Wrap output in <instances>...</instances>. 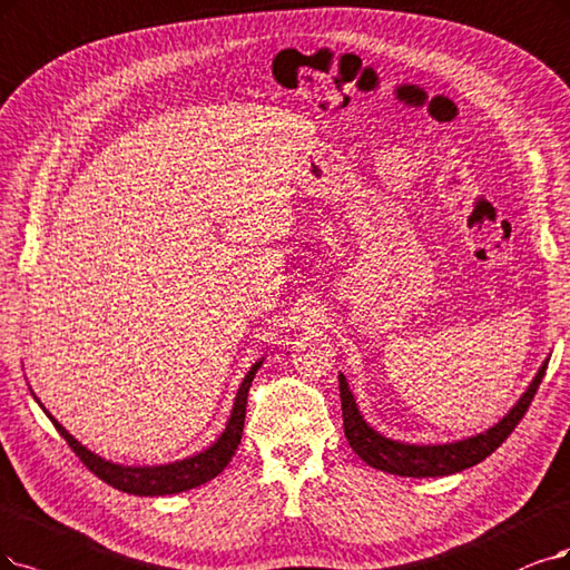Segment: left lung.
<instances>
[{"label":"left lung","mask_w":570,"mask_h":570,"mask_svg":"<svg viewBox=\"0 0 570 570\" xmlns=\"http://www.w3.org/2000/svg\"><path fill=\"white\" fill-rule=\"evenodd\" d=\"M547 371V362L540 366L533 383L521 394L514 409L504 415L498 425L491 430L481 432L476 436L453 441V444H432V446H417V444H402V441L387 439L377 434L371 425H366L364 415L356 409L354 394L347 387L345 375H338L341 383V402H343V425L345 436L350 441L352 451L360 455L366 465L383 470L399 476H449L455 472L468 470L476 462L487 460L504 439L512 434V430L519 425L523 413L529 411L533 396L542 383V375Z\"/></svg>","instance_id":"8db88e82"}]
</instances>
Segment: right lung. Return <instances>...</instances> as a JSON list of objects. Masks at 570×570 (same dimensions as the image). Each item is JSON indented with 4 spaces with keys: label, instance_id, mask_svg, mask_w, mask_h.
<instances>
[{
    "label": "right lung",
    "instance_id": "right-lung-1",
    "mask_svg": "<svg viewBox=\"0 0 570 570\" xmlns=\"http://www.w3.org/2000/svg\"><path fill=\"white\" fill-rule=\"evenodd\" d=\"M263 360L250 366V371L246 373V377L242 381L237 396H235V406H232L229 420L223 430V434L210 444L206 451L185 458L178 462H168V465H155V468H124L117 465V462L105 460L96 453H91L87 446H81L79 441L62 428L58 420L45 409V413L49 415V420L53 423V428L58 430V434L68 441V446L75 451V455L87 465L98 479H102L105 483H110L112 489L131 493V495H171V493H183L189 489H197L202 483L210 481L214 476H218L227 462L235 455L239 441H242V432H244V417H246V396H248V387L256 377L258 368H261ZM37 399V396H35ZM39 402V399H37Z\"/></svg>",
    "mask_w": 570,
    "mask_h": 570
}]
</instances>
